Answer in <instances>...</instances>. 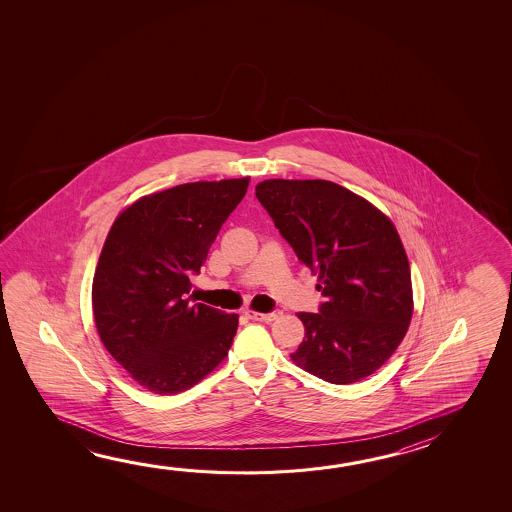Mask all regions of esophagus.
<instances>
[{
    "mask_svg": "<svg viewBox=\"0 0 512 512\" xmlns=\"http://www.w3.org/2000/svg\"><path fill=\"white\" fill-rule=\"evenodd\" d=\"M246 316H248L250 319H253V321H264V323H269V321H275V319H277V312H269V314H264V312L246 310Z\"/></svg>",
    "mask_w": 512,
    "mask_h": 512,
    "instance_id": "obj_1",
    "label": "esophagus"
}]
</instances>
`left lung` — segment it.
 Returning <instances> with one entry per match:
<instances>
[{"instance_id": "8db88e82", "label": "left lung", "mask_w": 512, "mask_h": 512, "mask_svg": "<svg viewBox=\"0 0 512 512\" xmlns=\"http://www.w3.org/2000/svg\"><path fill=\"white\" fill-rule=\"evenodd\" d=\"M255 196L327 298L319 312H298L305 337L291 361L339 386L373 375L402 343L414 310L393 221L328 180L271 178Z\"/></svg>"}]
</instances>
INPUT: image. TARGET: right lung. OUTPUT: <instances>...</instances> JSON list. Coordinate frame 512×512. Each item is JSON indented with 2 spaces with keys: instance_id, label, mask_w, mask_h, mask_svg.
<instances>
[{
  "instance_id": "add662e5",
  "label": "right lung",
  "mask_w": 512,
  "mask_h": 512,
  "mask_svg": "<svg viewBox=\"0 0 512 512\" xmlns=\"http://www.w3.org/2000/svg\"><path fill=\"white\" fill-rule=\"evenodd\" d=\"M248 184L244 176L146 194L110 227L94 271V321L110 355L151 393H182L228 355L239 316L187 294Z\"/></svg>"
}]
</instances>
